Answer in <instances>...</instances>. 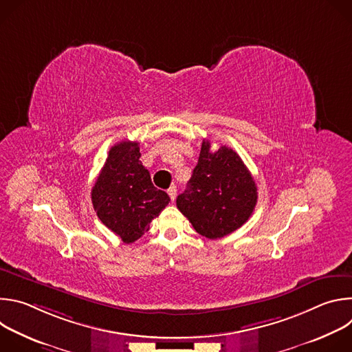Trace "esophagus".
<instances>
[{
  "label": "esophagus",
  "mask_w": 352,
  "mask_h": 352,
  "mask_svg": "<svg viewBox=\"0 0 352 352\" xmlns=\"http://www.w3.org/2000/svg\"><path fill=\"white\" fill-rule=\"evenodd\" d=\"M167 193L170 195V197H171V200L174 202V199H175V196H177V188L173 185V186H170L168 189H167Z\"/></svg>",
  "instance_id": "obj_1"
}]
</instances>
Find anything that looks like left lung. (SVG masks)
<instances>
[{
	"instance_id": "obj_1",
	"label": "left lung",
	"mask_w": 352,
	"mask_h": 352,
	"mask_svg": "<svg viewBox=\"0 0 352 352\" xmlns=\"http://www.w3.org/2000/svg\"><path fill=\"white\" fill-rule=\"evenodd\" d=\"M256 202V184L238 153L227 146L212 152L204 140L188 188L177 197L178 210L196 232L223 238L248 221Z\"/></svg>"
}]
</instances>
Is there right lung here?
I'll return each instance as SVG.
<instances>
[{"instance_id":"add662e5","label":"right lung","mask_w":352,"mask_h":352,"mask_svg":"<svg viewBox=\"0 0 352 352\" xmlns=\"http://www.w3.org/2000/svg\"><path fill=\"white\" fill-rule=\"evenodd\" d=\"M139 159L138 142L114 144L91 188L97 217L125 243L139 239L170 202Z\"/></svg>"}]
</instances>
